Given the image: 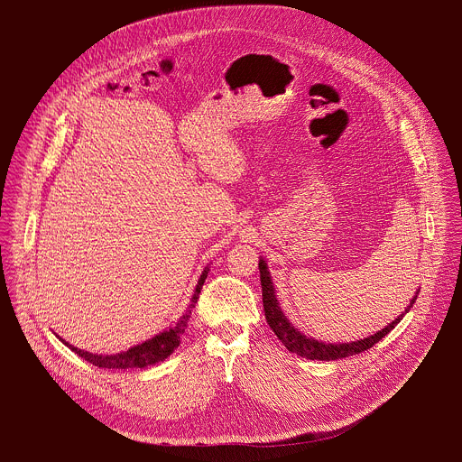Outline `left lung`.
<instances>
[{"label":"left lung","mask_w":462,"mask_h":462,"mask_svg":"<svg viewBox=\"0 0 462 462\" xmlns=\"http://www.w3.org/2000/svg\"><path fill=\"white\" fill-rule=\"evenodd\" d=\"M259 278H261V291H263V307H265V318L267 323L271 325V328L274 331V335L282 340V344L291 351L296 353L300 356H305L309 360H338V358H346V356H353L358 355L362 351L371 349L374 344H378L391 328L397 327V323L402 319V316L413 307L417 296L411 300V303L408 305L406 312L401 314L397 319L391 321L387 327H383L382 331H378L376 335L358 340V342H351V344H323L318 340H312L305 335H301L298 328L292 327V323H289V319L285 318L283 310L278 305L276 294H274V287L271 282V273L267 271V263L259 259Z\"/></svg>","instance_id":"left-lung-1"}]
</instances>
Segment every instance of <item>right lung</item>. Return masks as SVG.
Segmentation results:
<instances>
[{
    "instance_id": "obj_1",
    "label": "right lung",
    "mask_w": 462,
    "mask_h": 462,
    "mask_svg": "<svg viewBox=\"0 0 462 462\" xmlns=\"http://www.w3.org/2000/svg\"><path fill=\"white\" fill-rule=\"evenodd\" d=\"M207 271L203 273L199 283H197L195 287V292H193V298H191V303L188 307V310L179 318V321L170 327L168 331L157 335L155 338L141 344V346H135L131 347L124 353H118V355H93V353H88V351H82V349H77L69 344L71 351H75L79 356H82L84 360H88L89 364L97 365V367H104V369H134V367H146V365H153L157 362H162L164 358H168L180 344V338L186 331L188 327V321H189V314H191V309L195 307L197 300H199V292L205 285V280H207Z\"/></svg>"
}]
</instances>
